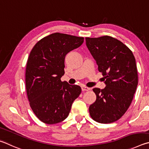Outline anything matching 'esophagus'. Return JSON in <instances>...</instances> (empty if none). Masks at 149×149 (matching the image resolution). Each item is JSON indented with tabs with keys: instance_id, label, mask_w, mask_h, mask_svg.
Here are the masks:
<instances>
[{
	"instance_id": "1",
	"label": "esophagus",
	"mask_w": 149,
	"mask_h": 149,
	"mask_svg": "<svg viewBox=\"0 0 149 149\" xmlns=\"http://www.w3.org/2000/svg\"><path fill=\"white\" fill-rule=\"evenodd\" d=\"M82 90L84 92V91H88L90 90V88H88V87H86V86H82Z\"/></svg>"
}]
</instances>
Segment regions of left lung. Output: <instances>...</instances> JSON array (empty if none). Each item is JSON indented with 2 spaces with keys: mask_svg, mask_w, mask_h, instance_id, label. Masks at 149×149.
I'll return each instance as SVG.
<instances>
[{
  "mask_svg": "<svg viewBox=\"0 0 149 149\" xmlns=\"http://www.w3.org/2000/svg\"><path fill=\"white\" fill-rule=\"evenodd\" d=\"M86 44L106 85L103 90L93 89L96 100L90 114L100 123H112L124 115L134 98L138 84L135 59L125 44L111 36L86 37Z\"/></svg>",
  "mask_w": 149,
  "mask_h": 149,
  "instance_id": "obj_1",
  "label": "left lung"
}]
</instances>
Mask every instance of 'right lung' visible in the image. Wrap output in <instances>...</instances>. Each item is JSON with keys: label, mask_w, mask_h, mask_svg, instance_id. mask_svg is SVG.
<instances>
[{"label": "right lung", "mask_w": 149, "mask_h": 149, "mask_svg": "<svg viewBox=\"0 0 149 149\" xmlns=\"http://www.w3.org/2000/svg\"><path fill=\"white\" fill-rule=\"evenodd\" d=\"M84 38L56 33L42 38L29 56L25 84L30 106L36 117L48 124L63 121L81 88L61 82L66 55L79 48Z\"/></svg>", "instance_id": "obj_1"}]
</instances>
